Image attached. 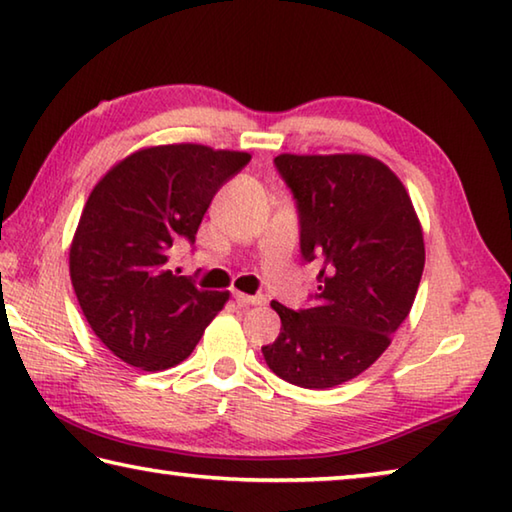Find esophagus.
I'll list each match as a JSON object with an SVG mask.
<instances>
[{
	"label": "esophagus",
	"mask_w": 512,
	"mask_h": 512,
	"mask_svg": "<svg viewBox=\"0 0 512 512\" xmlns=\"http://www.w3.org/2000/svg\"><path fill=\"white\" fill-rule=\"evenodd\" d=\"M233 299H236L238 306L249 308V306H263L265 297L263 294H242V292H233Z\"/></svg>",
	"instance_id": "34e87169"
}]
</instances>
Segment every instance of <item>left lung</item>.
Returning a JSON list of instances; mask_svg holds the SVG:
<instances>
[{
  "mask_svg": "<svg viewBox=\"0 0 512 512\" xmlns=\"http://www.w3.org/2000/svg\"><path fill=\"white\" fill-rule=\"evenodd\" d=\"M274 166L297 200L306 263L319 288L306 310L272 301L281 333L263 346L285 382L330 389L378 360L414 306L425 242L405 186L366 155H279Z\"/></svg>",
  "mask_w": 512,
  "mask_h": 512,
  "instance_id": "1",
  "label": "left lung"
}]
</instances>
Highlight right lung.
<instances>
[{
    "mask_svg": "<svg viewBox=\"0 0 512 512\" xmlns=\"http://www.w3.org/2000/svg\"><path fill=\"white\" fill-rule=\"evenodd\" d=\"M251 155L173 143L132 152L94 186L69 249L71 285L96 337L125 364L184 362L229 292L197 290L166 267L177 238L193 245L206 209Z\"/></svg>",
    "mask_w": 512,
    "mask_h": 512,
    "instance_id": "obj_1",
    "label": "right lung"
}]
</instances>
